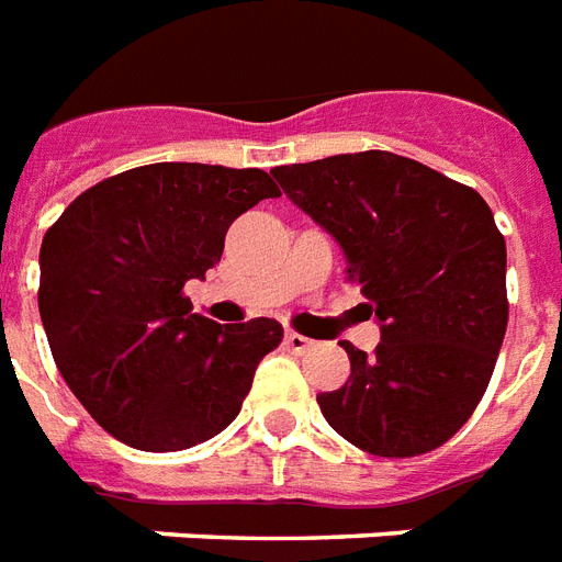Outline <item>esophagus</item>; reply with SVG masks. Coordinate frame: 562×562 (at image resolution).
Returning <instances> with one entry per match:
<instances>
[{
    "mask_svg": "<svg viewBox=\"0 0 562 562\" xmlns=\"http://www.w3.org/2000/svg\"><path fill=\"white\" fill-rule=\"evenodd\" d=\"M284 345H286V348H290V351H293V353H304V351H310V348H313V342H310L307 336L295 334V330H290V334L284 336Z\"/></svg>",
    "mask_w": 562,
    "mask_h": 562,
    "instance_id": "esophagus-1",
    "label": "esophagus"
}]
</instances>
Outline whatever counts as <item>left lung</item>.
Here are the masks:
<instances>
[{
  "label": "left lung",
  "mask_w": 562,
  "mask_h": 562,
  "mask_svg": "<svg viewBox=\"0 0 562 562\" xmlns=\"http://www.w3.org/2000/svg\"><path fill=\"white\" fill-rule=\"evenodd\" d=\"M336 237L380 322L374 353L342 342L351 376L318 394L345 441L383 459L441 447L470 420L508 327L505 237L473 188L389 150L272 170Z\"/></svg>",
  "instance_id": "1"
}]
</instances>
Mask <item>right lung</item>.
Instances as JSON below:
<instances>
[{
  "instance_id": "1",
  "label": "right lung",
  "mask_w": 562,
  "mask_h": 562,
  "mask_svg": "<svg viewBox=\"0 0 562 562\" xmlns=\"http://www.w3.org/2000/svg\"><path fill=\"white\" fill-rule=\"evenodd\" d=\"M269 196L281 191L267 170L159 161L92 186L46 232L37 299L52 357L112 438L177 452L237 417L284 327L217 325L191 313L182 290Z\"/></svg>"
}]
</instances>
